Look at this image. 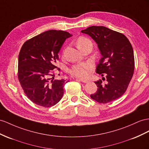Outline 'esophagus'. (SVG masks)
I'll list each match as a JSON object with an SVG mask.
<instances>
[{"instance_id": "1", "label": "esophagus", "mask_w": 149, "mask_h": 149, "mask_svg": "<svg viewBox=\"0 0 149 149\" xmlns=\"http://www.w3.org/2000/svg\"><path fill=\"white\" fill-rule=\"evenodd\" d=\"M76 80H77V81H81L84 83H87L88 82V81L87 80H86V79H79V78H77Z\"/></svg>"}]
</instances>
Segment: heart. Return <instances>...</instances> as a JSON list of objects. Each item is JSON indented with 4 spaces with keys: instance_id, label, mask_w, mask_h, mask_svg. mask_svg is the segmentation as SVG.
Wrapping results in <instances>:
<instances>
[{
    "instance_id": "heart-1",
    "label": "heart",
    "mask_w": 149,
    "mask_h": 149,
    "mask_svg": "<svg viewBox=\"0 0 149 149\" xmlns=\"http://www.w3.org/2000/svg\"><path fill=\"white\" fill-rule=\"evenodd\" d=\"M76 43H77V47L79 48L86 44H91V42L84 37H80L77 39ZM92 67V64L89 62H82L74 65L70 68L69 72L71 75L75 76V77L85 78L88 76L89 70Z\"/></svg>"
}]
</instances>
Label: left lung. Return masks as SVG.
Masks as SVG:
<instances>
[{
    "label": "left lung",
    "instance_id": "8db88e82",
    "mask_svg": "<svg viewBox=\"0 0 149 149\" xmlns=\"http://www.w3.org/2000/svg\"><path fill=\"white\" fill-rule=\"evenodd\" d=\"M81 33L88 35L97 45L101 58L96 73L102 80L95 82L98 87L91 97L100 103L117 100L127 91L134 72L135 60L132 46L123 34L104 26H91ZM103 76H105L104 78Z\"/></svg>",
    "mask_w": 149,
    "mask_h": 149
}]
</instances>
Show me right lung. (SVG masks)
I'll return each mask as SVG.
<instances>
[{"mask_svg": "<svg viewBox=\"0 0 149 149\" xmlns=\"http://www.w3.org/2000/svg\"><path fill=\"white\" fill-rule=\"evenodd\" d=\"M69 33L49 30L26 41L18 58V79L26 96L34 103L52 107L60 101L68 80H55L58 53Z\"/></svg>", "mask_w": 149, "mask_h": 149, "instance_id": "right-lung-1", "label": "right lung"}]
</instances>
